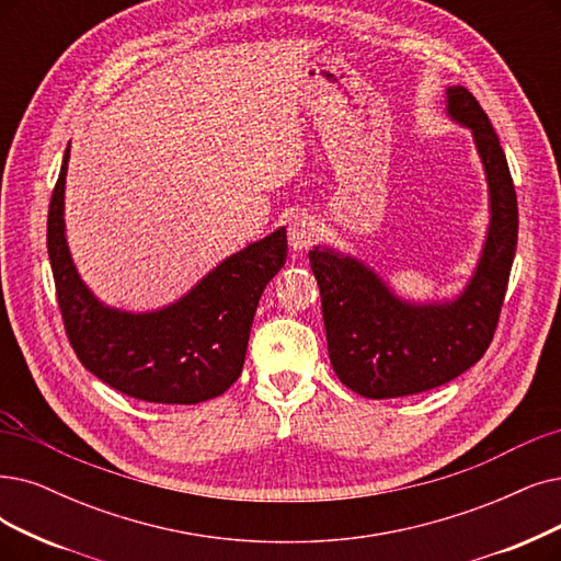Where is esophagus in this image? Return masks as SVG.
Here are the masks:
<instances>
[{"label": "esophagus", "mask_w": 561, "mask_h": 561, "mask_svg": "<svg viewBox=\"0 0 561 561\" xmlns=\"http://www.w3.org/2000/svg\"><path fill=\"white\" fill-rule=\"evenodd\" d=\"M318 232H320L318 222L312 220L310 216H306V214L295 216L293 220H289V226H287V239H289V245H293V251H297V253L308 251L310 245L316 243Z\"/></svg>", "instance_id": "esophagus-1"}]
</instances>
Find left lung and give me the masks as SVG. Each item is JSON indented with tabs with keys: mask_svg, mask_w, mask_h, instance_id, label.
Returning <instances> with one entry per match:
<instances>
[{
	"mask_svg": "<svg viewBox=\"0 0 561 561\" xmlns=\"http://www.w3.org/2000/svg\"><path fill=\"white\" fill-rule=\"evenodd\" d=\"M446 112L474 133L488 176L490 228L477 272L456 301H400L375 272L331 249H312L331 366L366 398L412 396L472 368L495 335L518 243V197L495 128L465 87L446 89Z\"/></svg>",
	"mask_w": 561,
	"mask_h": 561,
	"instance_id": "8db88e82",
	"label": "left lung"
}]
</instances>
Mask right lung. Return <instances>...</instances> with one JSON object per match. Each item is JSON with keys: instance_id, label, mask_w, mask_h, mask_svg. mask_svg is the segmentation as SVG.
<instances>
[{"instance_id": "right-lung-1", "label": "right lung", "mask_w": 561, "mask_h": 561, "mask_svg": "<svg viewBox=\"0 0 561 561\" xmlns=\"http://www.w3.org/2000/svg\"><path fill=\"white\" fill-rule=\"evenodd\" d=\"M69 147L48 209V255L66 335L80 364L130 398L195 405L228 391L241 375L251 324L266 283L287 257L285 228L251 243L156 312L103 306L80 280L64 237Z\"/></svg>"}]
</instances>
